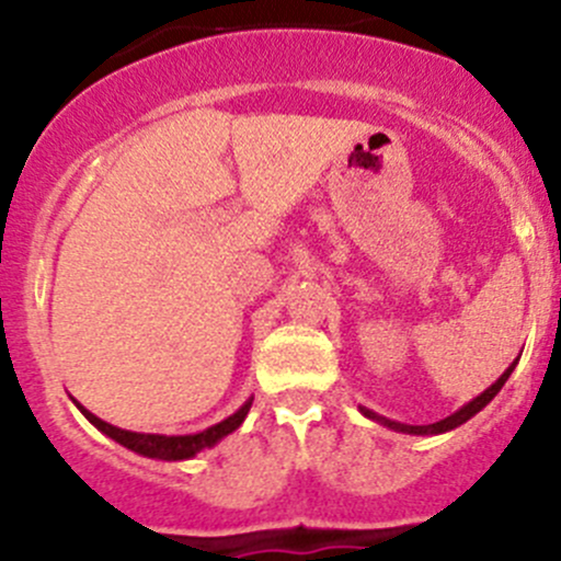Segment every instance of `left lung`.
I'll return each mask as SVG.
<instances>
[{"label": "left lung", "mask_w": 561, "mask_h": 561, "mask_svg": "<svg viewBox=\"0 0 561 561\" xmlns=\"http://www.w3.org/2000/svg\"><path fill=\"white\" fill-rule=\"evenodd\" d=\"M516 364H518V358L513 360V364L507 366L505 371H502V377H500V380H496V382H491V386L485 388L483 393H480V396H474V399H472V401H467V404H463V407H458V410L454 412V415L443 417V421H437V423H428V426H410V423L390 421V417H386V415H377L375 410H366V407H358V410H360V415H364V417H369V421H375V423H380V426H386V428H393V432H401V434H415V437H434V434L454 432V428L461 426V423H467L469 417H474V415H478V412L483 410V407L489 404V401L494 399L496 393H500L502 386H505V382H507V377H511V375H513V369H516Z\"/></svg>", "instance_id": "8db88e82"}]
</instances>
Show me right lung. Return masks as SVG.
<instances>
[{
	"instance_id": "1",
	"label": "right lung",
	"mask_w": 561,
	"mask_h": 561,
	"mask_svg": "<svg viewBox=\"0 0 561 561\" xmlns=\"http://www.w3.org/2000/svg\"><path fill=\"white\" fill-rule=\"evenodd\" d=\"M72 404L81 410V415L87 417L89 423H92L94 428H100V432L105 434V437H111L113 443L124 445L127 450H133V454L138 456H146V458H157V461H186V458H195L201 450L206 448H214L217 443H222L228 434H233L236 428L244 423V417L249 415V407H252V399H247L244 404L239 407V410L233 412V415H228L225 421L214 423V426L203 428V432H195V434H175V437H168V434H140V432H124V428L118 426H111V423L100 421L98 415H92V412L87 410L83 404H78L76 399H72Z\"/></svg>"
}]
</instances>
